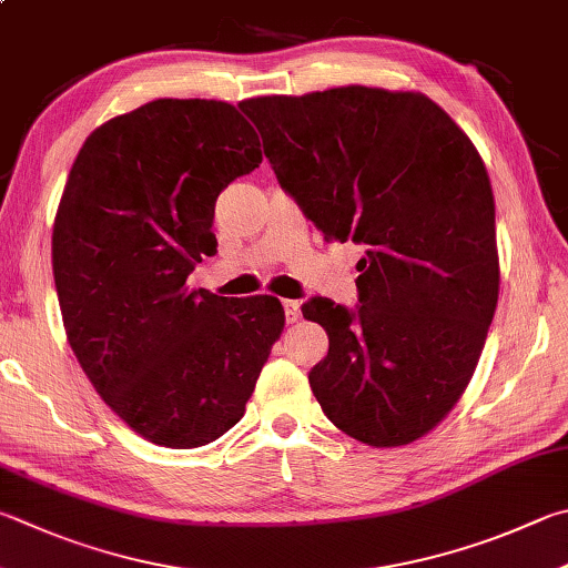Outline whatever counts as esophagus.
Returning a JSON list of instances; mask_svg holds the SVG:
<instances>
[{
  "mask_svg": "<svg viewBox=\"0 0 568 568\" xmlns=\"http://www.w3.org/2000/svg\"><path fill=\"white\" fill-rule=\"evenodd\" d=\"M283 313H285V323L293 325L301 320V303L297 301H283Z\"/></svg>",
  "mask_w": 568,
  "mask_h": 568,
  "instance_id": "obj_1",
  "label": "esophagus"
}]
</instances>
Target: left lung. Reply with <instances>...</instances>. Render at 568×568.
Instances as JSON below:
<instances>
[{
    "instance_id": "left-lung-1",
    "label": "left lung",
    "mask_w": 568,
    "mask_h": 568,
    "mask_svg": "<svg viewBox=\"0 0 568 568\" xmlns=\"http://www.w3.org/2000/svg\"><path fill=\"white\" fill-rule=\"evenodd\" d=\"M239 106L305 219L327 243L365 248L355 311L303 305L329 339L307 375L313 395L363 445H409L457 405L497 311L494 195L477 149L415 91L339 87Z\"/></svg>"
}]
</instances>
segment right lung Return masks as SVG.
<instances>
[{"mask_svg":"<svg viewBox=\"0 0 568 568\" xmlns=\"http://www.w3.org/2000/svg\"><path fill=\"white\" fill-rule=\"evenodd\" d=\"M239 109L156 99L84 141L51 233L69 345L101 399L153 445L203 447L243 417L283 333L275 297L189 291L215 253V199L261 166Z\"/></svg>","mask_w":568,"mask_h":568,"instance_id":"add662e5","label":"right lung"}]
</instances>
